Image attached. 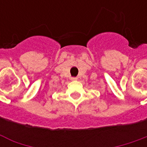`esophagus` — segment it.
I'll list each match as a JSON object with an SVG mask.
<instances>
[{
    "label": "esophagus",
    "instance_id": "1",
    "mask_svg": "<svg viewBox=\"0 0 147 147\" xmlns=\"http://www.w3.org/2000/svg\"><path fill=\"white\" fill-rule=\"evenodd\" d=\"M77 79L76 78H72V80H76Z\"/></svg>",
    "mask_w": 147,
    "mask_h": 147
}]
</instances>
